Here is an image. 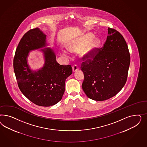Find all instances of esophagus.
<instances>
[{"instance_id": "obj_1", "label": "esophagus", "mask_w": 147, "mask_h": 147, "mask_svg": "<svg viewBox=\"0 0 147 147\" xmlns=\"http://www.w3.org/2000/svg\"><path fill=\"white\" fill-rule=\"evenodd\" d=\"M72 70H73V72H76L78 70H79V67L78 66V65H74L72 67Z\"/></svg>"}]
</instances>
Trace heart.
<instances>
[{"label": "heart", "mask_w": 147, "mask_h": 147, "mask_svg": "<svg viewBox=\"0 0 147 147\" xmlns=\"http://www.w3.org/2000/svg\"><path fill=\"white\" fill-rule=\"evenodd\" d=\"M93 35L92 33H88L85 36H82L78 40H76L73 42L71 45L68 46V49L71 52H78L83 49L89 43L90 41H92L86 47L82 50L81 52V54L85 57H88L92 53L94 48L97 46L98 41L96 39H94ZM63 53L66 55H68V54L66 51H63Z\"/></svg>", "instance_id": "obj_1"}]
</instances>
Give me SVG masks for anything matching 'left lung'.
Segmentation results:
<instances>
[{
	"label": "left lung",
	"instance_id": "left-lung-1",
	"mask_svg": "<svg viewBox=\"0 0 147 147\" xmlns=\"http://www.w3.org/2000/svg\"><path fill=\"white\" fill-rule=\"evenodd\" d=\"M108 35L102 49H96L92 57L82 62L84 74L82 88L86 95L95 101H104L116 95L127 79L130 57L123 36L108 28Z\"/></svg>",
	"mask_w": 147,
	"mask_h": 147
}]
</instances>
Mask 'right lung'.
<instances>
[{
    "label": "right lung",
    "mask_w": 147,
    "mask_h": 147,
    "mask_svg": "<svg viewBox=\"0 0 147 147\" xmlns=\"http://www.w3.org/2000/svg\"><path fill=\"white\" fill-rule=\"evenodd\" d=\"M46 36L39 28L27 32L18 44L13 60L19 89L31 102L43 107L53 106L61 100L66 79L72 74L71 66L58 63L53 49L46 47L49 45ZM44 47L45 49L40 51L43 53L45 64L33 71L28 63L29 53Z\"/></svg>",
    "instance_id": "right-lung-1"
}]
</instances>
